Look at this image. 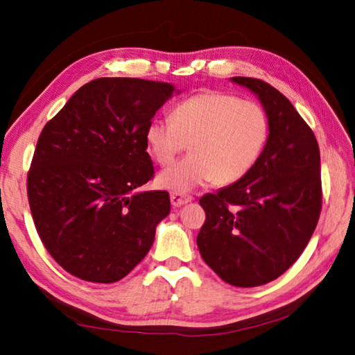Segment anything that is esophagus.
Listing matches in <instances>:
<instances>
[{"mask_svg":"<svg viewBox=\"0 0 355 355\" xmlns=\"http://www.w3.org/2000/svg\"><path fill=\"white\" fill-rule=\"evenodd\" d=\"M192 201V197H187V195L183 193H171V202L173 207H182L187 202Z\"/></svg>","mask_w":355,"mask_h":355,"instance_id":"obj_1","label":"esophagus"}]
</instances>
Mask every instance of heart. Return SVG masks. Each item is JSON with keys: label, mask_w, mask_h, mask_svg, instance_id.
I'll return each instance as SVG.
<instances>
[{"label": "heart", "mask_w": 355, "mask_h": 355, "mask_svg": "<svg viewBox=\"0 0 355 355\" xmlns=\"http://www.w3.org/2000/svg\"><path fill=\"white\" fill-rule=\"evenodd\" d=\"M268 135L266 111L236 96L206 92L178 103L171 119H153L145 140L157 163L168 164L189 143L191 154L157 175V184L186 193L215 182L243 178L258 160Z\"/></svg>", "instance_id": "1"}]
</instances>
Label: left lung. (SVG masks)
<instances>
[{
	"mask_svg": "<svg viewBox=\"0 0 355 355\" xmlns=\"http://www.w3.org/2000/svg\"><path fill=\"white\" fill-rule=\"evenodd\" d=\"M261 102L268 137L243 178L200 200L206 212L197 244L224 282L258 286L281 276L302 254L322 207L320 153L310 126L267 82L232 78Z\"/></svg>",
	"mask_w": 355,
	"mask_h": 355,
	"instance_id": "8db88e82",
	"label": "left lung"
}]
</instances>
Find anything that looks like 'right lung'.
Instances as JSON below:
<instances>
[{"instance_id": "right-lung-1", "label": "right lung", "mask_w": 355, "mask_h": 355, "mask_svg": "<svg viewBox=\"0 0 355 355\" xmlns=\"http://www.w3.org/2000/svg\"><path fill=\"white\" fill-rule=\"evenodd\" d=\"M173 93L168 82L99 78L44 126L27 178L42 244L88 282L125 277L153 247L169 193L139 191L154 173L145 131Z\"/></svg>"}]
</instances>
